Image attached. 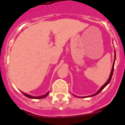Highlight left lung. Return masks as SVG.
I'll list each match as a JSON object with an SVG mask.
<instances>
[{"label": "left lung", "instance_id": "obj_1", "mask_svg": "<svg viewBox=\"0 0 125 125\" xmlns=\"http://www.w3.org/2000/svg\"><path fill=\"white\" fill-rule=\"evenodd\" d=\"M115 57H116V56H115V58H114V63H113L112 69V71H111L110 75V77H109V78H108V81H107V82H106V83H105L104 84V85H103V86H102V87H101V89H99V91H97V93H95V94H93V95H90V96H89V97H93V96H95V95H97V94H99V93H100V92H101V91H102V90H103V89H104V87H106V85H108V84L109 83H110V82L111 79H112V77L113 73H114V64H115Z\"/></svg>", "mask_w": 125, "mask_h": 125}]
</instances>
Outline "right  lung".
Here are the masks:
<instances>
[{"label": "right lung", "instance_id": "1", "mask_svg": "<svg viewBox=\"0 0 125 125\" xmlns=\"http://www.w3.org/2000/svg\"><path fill=\"white\" fill-rule=\"evenodd\" d=\"M22 94L24 95V96H26V97H28V98H30V99H43L44 97H47L48 94H49V92H47L45 95H42V96H40V97H34V96H32V95H28V94H26V93H22Z\"/></svg>", "mask_w": 125, "mask_h": 125}]
</instances>
